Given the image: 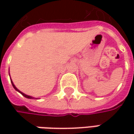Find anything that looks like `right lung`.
Returning <instances> with one entry per match:
<instances>
[{
	"instance_id": "obj_1",
	"label": "right lung",
	"mask_w": 134,
	"mask_h": 134,
	"mask_svg": "<svg viewBox=\"0 0 134 134\" xmlns=\"http://www.w3.org/2000/svg\"><path fill=\"white\" fill-rule=\"evenodd\" d=\"M10 80H11V79H10ZM11 82H12V84H13V87H14V88H15V90H17V91H18V92H20V93H21V95H23V96H24V97H25V98H32V97H31V96H29V95H25V94H24V93H22V92H20V91H19V90H18V89H17V88H16V87H15V85H14V84H13V81H12V80H11Z\"/></svg>"
}]
</instances>
